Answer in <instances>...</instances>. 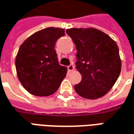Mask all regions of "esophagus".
<instances>
[{"instance_id": "1", "label": "esophagus", "mask_w": 134, "mask_h": 134, "mask_svg": "<svg viewBox=\"0 0 134 134\" xmlns=\"http://www.w3.org/2000/svg\"><path fill=\"white\" fill-rule=\"evenodd\" d=\"M68 70H69V71H73L74 70V66L72 65V64H71L70 65H69L68 66Z\"/></svg>"}]
</instances>
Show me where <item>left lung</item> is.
Segmentation results:
<instances>
[{
  "label": "left lung",
  "instance_id": "left-lung-1",
  "mask_svg": "<svg viewBox=\"0 0 134 134\" xmlns=\"http://www.w3.org/2000/svg\"><path fill=\"white\" fill-rule=\"evenodd\" d=\"M66 33L76 47V69L81 75L75 91L87 99L104 96L113 87L121 70L117 44L110 36L94 28H72Z\"/></svg>",
  "mask_w": 134,
  "mask_h": 134
}]
</instances>
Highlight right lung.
I'll return each mask as SVG.
<instances>
[{
    "label": "right lung",
    "instance_id": "1",
    "mask_svg": "<svg viewBox=\"0 0 134 134\" xmlns=\"http://www.w3.org/2000/svg\"><path fill=\"white\" fill-rule=\"evenodd\" d=\"M65 30L48 27L26 39L16 58V69L21 84L35 96H49L59 88L67 69L58 63L55 50L57 40Z\"/></svg>",
    "mask_w": 134,
    "mask_h": 134
}]
</instances>
